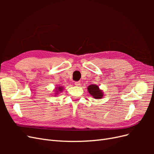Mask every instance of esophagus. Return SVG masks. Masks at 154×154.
<instances>
[{
    "instance_id": "34e87169",
    "label": "esophagus",
    "mask_w": 154,
    "mask_h": 154,
    "mask_svg": "<svg viewBox=\"0 0 154 154\" xmlns=\"http://www.w3.org/2000/svg\"><path fill=\"white\" fill-rule=\"evenodd\" d=\"M80 82H74V85H76V86H79V85H80Z\"/></svg>"
}]
</instances>
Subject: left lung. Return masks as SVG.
I'll list each match as a JSON object with an SVG mask.
<instances>
[{"label": "left lung", "mask_w": 154, "mask_h": 154, "mask_svg": "<svg viewBox=\"0 0 154 154\" xmlns=\"http://www.w3.org/2000/svg\"><path fill=\"white\" fill-rule=\"evenodd\" d=\"M87 91L88 93L95 99H101L103 96V92L96 85H91L88 87Z\"/></svg>", "instance_id": "left-lung-1"}]
</instances>
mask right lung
<instances>
[{"label": "right lung", "instance_id": "right-lung-1", "mask_svg": "<svg viewBox=\"0 0 154 154\" xmlns=\"http://www.w3.org/2000/svg\"><path fill=\"white\" fill-rule=\"evenodd\" d=\"M55 90H56V91H57V93H56V94H57V93H60V92H62V90H63V87H57V88H55Z\"/></svg>", "mask_w": 154, "mask_h": 154}]
</instances>
